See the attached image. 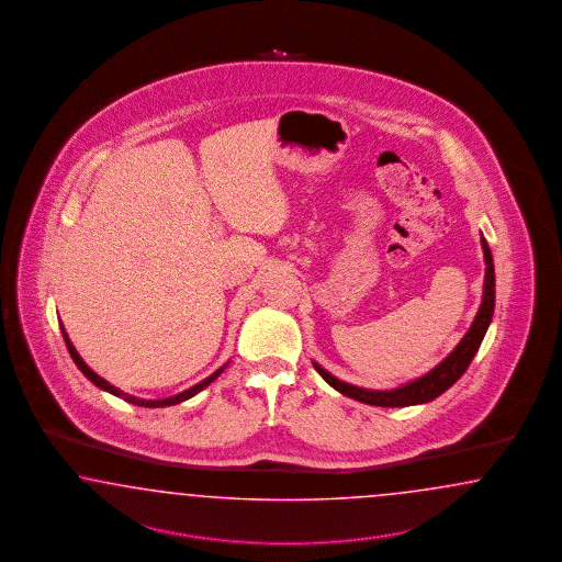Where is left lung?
<instances>
[{"mask_svg": "<svg viewBox=\"0 0 562 562\" xmlns=\"http://www.w3.org/2000/svg\"><path fill=\"white\" fill-rule=\"evenodd\" d=\"M482 243V251H484V263H486V273H484V292H482V303L477 308L474 324L470 325L468 334L461 338L460 344L453 348V352L447 358H442L441 362L430 369L428 373L412 379L408 383L395 387V390H364L352 383H346L338 376L325 371L322 364H317L313 360L315 371L324 376L325 381L341 395L352 397L362 404L369 406H379V408H406V406H418L432 402L435 397H439L442 392H447L461 374L465 373V369L470 367V362L476 357L477 348L486 336V329L493 322L494 313V263L491 247L486 243V238H480Z\"/></svg>", "mask_w": 562, "mask_h": 562, "instance_id": "8db88e82", "label": "left lung"}]
</instances>
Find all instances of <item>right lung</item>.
Masks as SVG:
<instances>
[{
    "label": "right lung",
    "instance_id": "1",
    "mask_svg": "<svg viewBox=\"0 0 562 562\" xmlns=\"http://www.w3.org/2000/svg\"><path fill=\"white\" fill-rule=\"evenodd\" d=\"M61 327V334H64V340H66V346H68L69 355L74 358V362H76V367L85 373L86 379L88 381H92L99 390L102 392L113 393V395H117L121 400H125V402H130V404H136V406H142V408H165V406H175V404H181V402H186L189 397H193V395H198V393L205 390L216 376H221L222 371L228 367V362L226 364H222L218 371H214V373L210 374V376H205L204 381H200L198 385H193V387H189L186 392L177 393V395H170V397H162V400H144V397H136V395H130V393L121 392L120 387H115V385H111L109 381H104L101 374L94 373L88 364H86L82 357L78 355V350L74 348V344L69 341L68 331L64 329V325H59Z\"/></svg>",
    "mask_w": 562,
    "mask_h": 562
}]
</instances>
